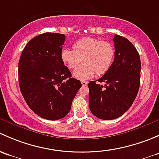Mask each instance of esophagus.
Segmentation results:
<instances>
[{
  "instance_id": "34e87169",
  "label": "esophagus",
  "mask_w": 159,
  "mask_h": 159,
  "mask_svg": "<svg viewBox=\"0 0 159 159\" xmlns=\"http://www.w3.org/2000/svg\"><path fill=\"white\" fill-rule=\"evenodd\" d=\"M81 83H82V85H83V86H86V85L88 84V82L83 80V81H81Z\"/></svg>"
}]
</instances>
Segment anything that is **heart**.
Returning a JSON list of instances; mask_svg holds the SVG:
<instances>
[{
  "instance_id": "heart-1",
  "label": "heart",
  "mask_w": 159,
  "mask_h": 159,
  "mask_svg": "<svg viewBox=\"0 0 159 159\" xmlns=\"http://www.w3.org/2000/svg\"><path fill=\"white\" fill-rule=\"evenodd\" d=\"M73 48V50L63 48L60 57L62 61L70 70L77 67L83 59V64L73 72V76L81 80L92 78L96 73H106L115 57V48L110 42L101 41L91 37L76 40Z\"/></svg>"
}]
</instances>
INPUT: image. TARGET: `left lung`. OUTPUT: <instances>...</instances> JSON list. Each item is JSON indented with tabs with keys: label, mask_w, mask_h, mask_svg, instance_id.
<instances>
[{
	"label": "left lung",
	"mask_w": 159,
	"mask_h": 159,
	"mask_svg": "<svg viewBox=\"0 0 159 159\" xmlns=\"http://www.w3.org/2000/svg\"><path fill=\"white\" fill-rule=\"evenodd\" d=\"M115 58L109 70L96 81H90L89 106L96 117L111 120L131 107L140 86L141 61L138 51L128 39L116 34ZM102 82L103 84H100Z\"/></svg>",
	"instance_id": "left-lung-1"
}]
</instances>
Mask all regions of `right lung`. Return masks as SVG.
<instances>
[{
	"mask_svg": "<svg viewBox=\"0 0 159 159\" xmlns=\"http://www.w3.org/2000/svg\"><path fill=\"white\" fill-rule=\"evenodd\" d=\"M64 34L44 33L30 40L18 63L20 92L37 115L48 120L65 117L82 86L64 66L60 53Z\"/></svg>",
	"mask_w": 159,
	"mask_h": 159,
	"instance_id": "right-lung-1",
	"label": "right lung"
}]
</instances>
